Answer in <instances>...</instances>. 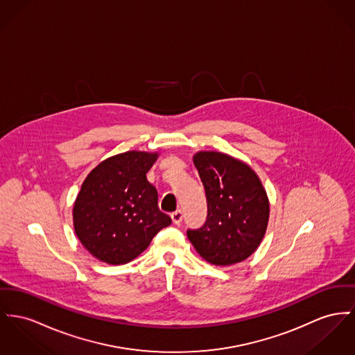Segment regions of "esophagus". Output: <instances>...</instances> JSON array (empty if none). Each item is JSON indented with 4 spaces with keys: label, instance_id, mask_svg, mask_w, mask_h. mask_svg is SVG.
I'll list each match as a JSON object with an SVG mask.
<instances>
[{
    "label": "esophagus",
    "instance_id": "34e87169",
    "mask_svg": "<svg viewBox=\"0 0 355 355\" xmlns=\"http://www.w3.org/2000/svg\"><path fill=\"white\" fill-rule=\"evenodd\" d=\"M171 219L175 225H180V222L183 220V213L180 210H178V211L171 214Z\"/></svg>",
    "mask_w": 355,
    "mask_h": 355
}]
</instances>
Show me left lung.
<instances>
[{"instance_id":"left-lung-1","label":"left lung","mask_w":355,"mask_h":355,"mask_svg":"<svg viewBox=\"0 0 355 355\" xmlns=\"http://www.w3.org/2000/svg\"><path fill=\"white\" fill-rule=\"evenodd\" d=\"M207 196V220L187 236L203 260L229 266L250 257L266 233L269 199L259 175L245 162L216 150L192 157Z\"/></svg>"}]
</instances>
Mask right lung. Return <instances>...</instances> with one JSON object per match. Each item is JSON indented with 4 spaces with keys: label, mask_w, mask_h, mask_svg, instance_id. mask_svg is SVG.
Listing matches in <instances>:
<instances>
[{
    "label": "right lung",
    "mask_w": 355,
    "mask_h": 355,
    "mask_svg": "<svg viewBox=\"0 0 355 355\" xmlns=\"http://www.w3.org/2000/svg\"><path fill=\"white\" fill-rule=\"evenodd\" d=\"M159 152L128 150L101 162L86 176L73 202L75 234L96 260L121 265L139 257L171 225L157 206L146 172Z\"/></svg>",
    "instance_id": "1"
}]
</instances>
